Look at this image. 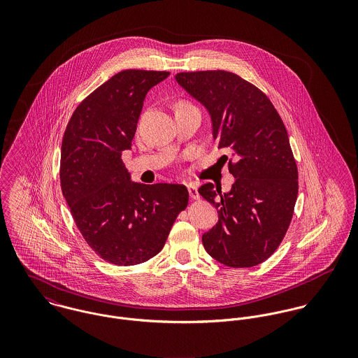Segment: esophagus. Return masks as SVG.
I'll list each match as a JSON object with an SVG mask.
<instances>
[{"label":"esophagus","mask_w":358,"mask_h":358,"mask_svg":"<svg viewBox=\"0 0 358 358\" xmlns=\"http://www.w3.org/2000/svg\"><path fill=\"white\" fill-rule=\"evenodd\" d=\"M187 190H189V194H190L192 200H200V194H199L197 186L194 183H189L187 185Z\"/></svg>","instance_id":"1"}]
</instances>
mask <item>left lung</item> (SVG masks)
<instances>
[{"label":"left lung","mask_w":358,"mask_h":358,"mask_svg":"<svg viewBox=\"0 0 358 358\" xmlns=\"http://www.w3.org/2000/svg\"><path fill=\"white\" fill-rule=\"evenodd\" d=\"M176 81L208 108L217 148L230 150L229 193L199 189L219 220L203 236L205 251L229 267H252L284 240L298 197V166L285 125L254 84L224 70L178 73ZM227 159V155H223Z\"/></svg>","instance_id":"obj_1"}]
</instances>
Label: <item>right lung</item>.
Returning a JSON list of instances; mask_svg holds the SVG:
<instances>
[{
    "instance_id": "1",
    "label": "right lung",
    "mask_w": 358,
    "mask_h": 358,
    "mask_svg": "<svg viewBox=\"0 0 358 358\" xmlns=\"http://www.w3.org/2000/svg\"><path fill=\"white\" fill-rule=\"evenodd\" d=\"M169 71L124 70L74 110L62 141L60 186L74 223L108 263L134 266L157 255L189 204L183 185L131 182V149L148 92Z\"/></svg>"
}]
</instances>
